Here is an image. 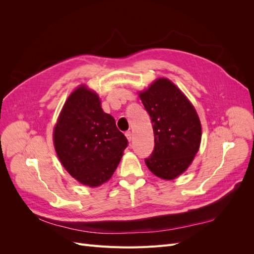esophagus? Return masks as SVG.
I'll return each mask as SVG.
<instances>
[{
    "label": "esophagus",
    "instance_id": "1",
    "mask_svg": "<svg viewBox=\"0 0 254 254\" xmlns=\"http://www.w3.org/2000/svg\"><path fill=\"white\" fill-rule=\"evenodd\" d=\"M126 136H127V139H128V141L129 142H131L132 141V133L130 132V131H127L126 132Z\"/></svg>",
    "mask_w": 254,
    "mask_h": 254
}]
</instances>
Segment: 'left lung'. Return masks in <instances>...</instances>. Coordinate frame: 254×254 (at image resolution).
Here are the masks:
<instances>
[{"mask_svg":"<svg viewBox=\"0 0 254 254\" xmlns=\"http://www.w3.org/2000/svg\"><path fill=\"white\" fill-rule=\"evenodd\" d=\"M140 98L155 134V147L145 163L159 178L175 179L189 167L200 146L201 125L196 110L166 78L157 79Z\"/></svg>","mask_w":254,"mask_h":254,"instance_id":"obj_1","label":"left lung"}]
</instances>
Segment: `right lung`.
I'll return each mask as SVG.
<instances>
[{"label": "right lung", "mask_w": 254, "mask_h": 254, "mask_svg": "<svg viewBox=\"0 0 254 254\" xmlns=\"http://www.w3.org/2000/svg\"><path fill=\"white\" fill-rule=\"evenodd\" d=\"M54 144L61 164L91 188L108 181L120 163L128 140L95 92L84 86L68 96L54 129Z\"/></svg>", "instance_id": "1"}]
</instances>
